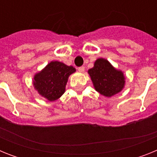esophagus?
I'll return each mask as SVG.
<instances>
[{"instance_id": "34e87169", "label": "esophagus", "mask_w": 157, "mask_h": 157, "mask_svg": "<svg viewBox=\"0 0 157 157\" xmlns=\"http://www.w3.org/2000/svg\"><path fill=\"white\" fill-rule=\"evenodd\" d=\"M78 71L79 72H83L84 71H85V67L82 66V67H78Z\"/></svg>"}]
</instances>
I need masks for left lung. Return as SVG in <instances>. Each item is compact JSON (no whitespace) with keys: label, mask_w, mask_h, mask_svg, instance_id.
Listing matches in <instances>:
<instances>
[{"label":"left lung","mask_w":157,"mask_h":157,"mask_svg":"<svg viewBox=\"0 0 157 157\" xmlns=\"http://www.w3.org/2000/svg\"><path fill=\"white\" fill-rule=\"evenodd\" d=\"M94 88L105 97H112L123 90L125 78L120 71H117L108 60L102 58L97 59L94 67L88 71Z\"/></svg>","instance_id":"1"}]
</instances>
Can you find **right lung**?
<instances>
[{
    "label": "right lung",
    "instance_id": "right-lung-1",
    "mask_svg": "<svg viewBox=\"0 0 157 157\" xmlns=\"http://www.w3.org/2000/svg\"><path fill=\"white\" fill-rule=\"evenodd\" d=\"M75 69L58 61H52L41 72L35 75L34 85L42 97L53 101L63 95L67 82Z\"/></svg>",
    "mask_w": 157,
    "mask_h": 157
}]
</instances>
